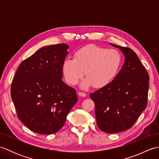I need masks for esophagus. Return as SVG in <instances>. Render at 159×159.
<instances>
[{"label":"esophagus","mask_w":159,"mask_h":159,"mask_svg":"<svg viewBox=\"0 0 159 159\" xmlns=\"http://www.w3.org/2000/svg\"><path fill=\"white\" fill-rule=\"evenodd\" d=\"M79 95L81 97H85L86 96V93H83V92H79Z\"/></svg>","instance_id":"obj_1"}]
</instances>
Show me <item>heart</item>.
<instances>
[{
	"mask_svg": "<svg viewBox=\"0 0 159 159\" xmlns=\"http://www.w3.org/2000/svg\"><path fill=\"white\" fill-rule=\"evenodd\" d=\"M122 61L121 54L116 50L108 49L96 45H89L74 53V59L67 58L62 63V72L67 83L75 85L85 75L80 83L82 89L93 85L102 88L112 81Z\"/></svg>",
	"mask_w": 159,
	"mask_h": 159,
	"instance_id": "heart-1",
	"label": "heart"
}]
</instances>
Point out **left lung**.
Masks as SVG:
<instances>
[{
	"instance_id": "obj_1",
	"label": "left lung",
	"mask_w": 159,
	"mask_h": 159,
	"mask_svg": "<svg viewBox=\"0 0 159 159\" xmlns=\"http://www.w3.org/2000/svg\"><path fill=\"white\" fill-rule=\"evenodd\" d=\"M124 55L120 72L109 85L90 94L95 103L96 122L107 133L131 128L147 106L149 76L133 50L111 43Z\"/></svg>"
}]
</instances>
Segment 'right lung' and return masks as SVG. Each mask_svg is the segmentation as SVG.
Here are the masks:
<instances>
[{"mask_svg": "<svg viewBox=\"0 0 159 159\" xmlns=\"http://www.w3.org/2000/svg\"><path fill=\"white\" fill-rule=\"evenodd\" d=\"M68 48L61 43L37 50L20 63L12 80L11 96L18 117L35 133H57L78 100L76 90L62 81Z\"/></svg>", "mask_w": 159, "mask_h": 159, "instance_id": "obj_1", "label": "right lung"}]
</instances>
